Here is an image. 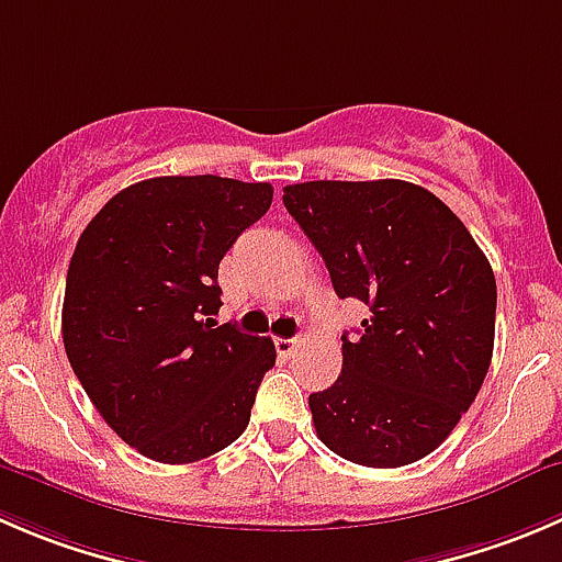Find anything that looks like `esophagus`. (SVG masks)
I'll return each instance as SVG.
<instances>
[{
    "mask_svg": "<svg viewBox=\"0 0 562 562\" xmlns=\"http://www.w3.org/2000/svg\"><path fill=\"white\" fill-rule=\"evenodd\" d=\"M274 348H277V353H280V357L291 359L293 351H296V348H299V340H293V337H288V340H285V337H277Z\"/></svg>",
    "mask_w": 562,
    "mask_h": 562,
    "instance_id": "1",
    "label": "esophagus"
}]
</instances>
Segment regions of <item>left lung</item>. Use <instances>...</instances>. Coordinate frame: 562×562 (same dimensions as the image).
<instances>
[{
    "label": "left lung",
    "mask_w": 562,
    "mask_h": 562,
    "mask_svg": "<svg viewBox=\"0 0 562 562\" xmlns=\"http://www.w3.org/2000/svg\"><path fill=\"white\" fill-rule=\"evenodd\" d=\"M340 299L368 304L342 335L335 384L310 395L315 434L375 470L426 459L488 373L497 282L464 222L408 181H307L282 189Z\"/></svg>",
    "instance_id": "obj_1"
}]
</instances>
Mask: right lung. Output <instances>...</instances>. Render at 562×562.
Listing matches in <instances>:
<instances>
[{
  "instance_id": "1",
  "label": "right lung",
  "mask_w": 562,
  "mask_h": 562,
  "mask_svg": "<svg viewBox=\"0 0 562 562\" xmlns=\"http://www.w3.org/2000/svg\"><path fill=\"white\" fill-rule=\"evenodd\" d=\"M271 198V183L150 178L114 194L79 236L65 280V353L136 453L192 464L247 428L277 351L269 337L216 326V277Z\"/></svg>"
}]
</instances>
